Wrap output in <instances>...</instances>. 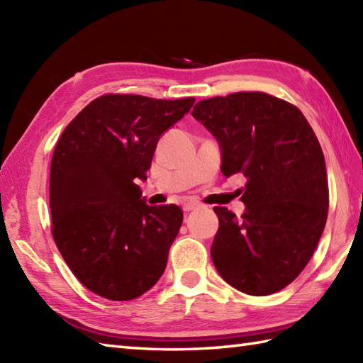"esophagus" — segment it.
<instances>
[{
  "instance_id": "1",
  "label": "esophagus",
  "mask_w": 363,
  "mask_h": 363,
  "mask_svg": "<svg viewBox=\"0 0 363 363\" xmlns=\"http://www.w3.org/2000/svg\"><path fill=\"white\" fill-rule=\"evenodd\" d=\"M196 207H199V204H198V203H195V201H187V203H184V204H182V209H184V212H191V211H195Z\"/></svg>"
}]
</instances>
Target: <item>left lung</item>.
<instances>
[{
    "instance_id": "8db88e82",
    "label": "left lung",
    "mask_w": 363,
    "mask_h": 363,
    "mask_svg": "<svg viewBox=\"0 0 363 363\" xmlns=\"http://www.w3.org/2000/svg\"><path fill=\"white\" fill-rule=\"evenodd\" d=\"M194 118L220 145L221 173H242V218L226 207L211 256L220 276L254 296L303 272L325 230L329 190L318 138L298 107L262 91L203 99Z\"/></svg>"
}]
</instances>
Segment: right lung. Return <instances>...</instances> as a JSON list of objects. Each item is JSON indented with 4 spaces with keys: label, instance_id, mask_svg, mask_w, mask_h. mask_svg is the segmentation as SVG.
<instances>
[{
    "label": "right lung",
    "instance_id": "1",
    "mask_svg": "<svg viewBox=\"0 0 363 363\" xmlns=\"http://www.w3.org/2000/svg\"><path fill=\"white\" fill-rule=\"evenodd\" d=\"M195 98L104 95L76 115L51 160L52 237L81 284L112 301L134 299L164 274L182 225L174 204L148 206L146 179L162 134Z\"/></svg>",
    "mask_w": 363,
    "mask_h": 363
}]
</instances>
